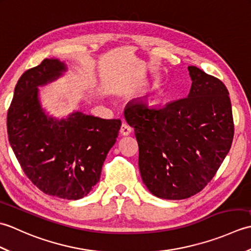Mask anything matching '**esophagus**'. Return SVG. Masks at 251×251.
<instances>
[{
  "label": "esophagus",
  "instance_id": "34e87169",
  "mask_svg": "<svg viewBox=\"0 0 251 251\" xmlns=\"http://www.w3.org/2000/svg\"><path fill=\"white\" fill-rule=\"evenodd\" d=\"M120 132H121L122 136H128V135H130L131 128L126 124V123H123L121 128H120Z\"/></svg>",
  "mask_w": 251,
  "mask_h": 251
}]
</instances>
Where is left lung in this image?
Returning a JSON list of instances; mask_svg holds the SVG:
<instances>
[{
	"instance_id": "8db88e82",
	"label": "left lung",
	"mask_w": 251,
	"mask_h": 251,
	"mask_svg": "<svg viewBox=\"0 0 251 251\" xmlns=\"http://www.w3.org/2000/svg\"><path fill=\"white\" fill-rule=\"evenodd\" d=\"M186 98L163 106L143 100L124 112L135 128L143 183L153 195L184 200L214 178L232 146L234 122L228 92L219 78L188 67Z\"/></svg>"
}]
</instances>
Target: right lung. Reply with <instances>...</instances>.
Returning <instances> with one entry per match:
<instances>
[{
    "label": "right lung",
    "mask_w": 251,
    "mask_h": 251,
    "mask_svg": "<svg viewBox=\"0 0 251 251\" xmlns=\"http://www.w3.org/2000/svg\"><path fill=\"white\" fill-rule=\"evenodd\" d=\"M66 70L58 59H44L20 76L7 112V134L32 183L45 194L78 200L99 181L122 123L82 112L61 120L47 116L37 97V86L54 81Z\"/></svg>",
    "instance_id": "add662e5"
}]
</instances>
